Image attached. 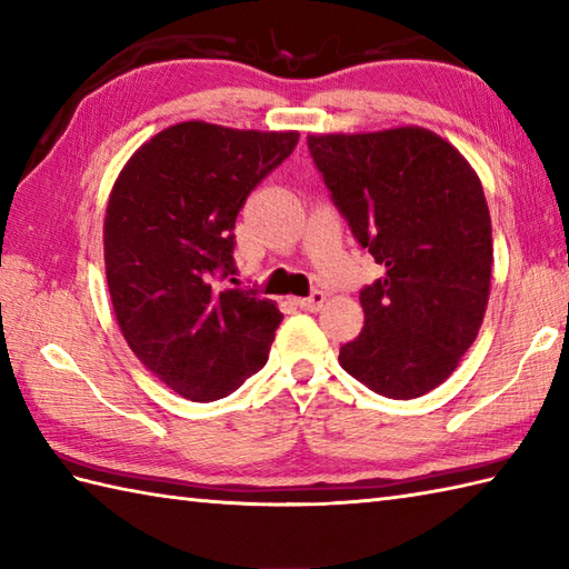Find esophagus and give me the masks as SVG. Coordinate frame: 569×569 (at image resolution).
<instances>
[{"label": "esophagus", "instance_id": "34e87169", "mask_svg": "<svg viewBox=\"0 0 569 569\" xmlns=\"http://www.w3.org/2000/svg\"><path fill=\"white\" fill-rule=\"evenodd\" d=\"M325 298H328V296H325L322 291H312L308 298H298V300H296V306H298V308H303V310L316 312V310H320V308H322Z\"/></svg>", "mask_w": 569, "mask_h": 569}]
</instances>
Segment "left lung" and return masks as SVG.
Here are the masks:
<instances>
[{
    "label": "left lung",
    "instance_id": "obj_1",
    "mask_svg": "<svg viewBox=\"0 0 569 569\" xmlns=\"http://www.w3.org/2000/svg\"><path fill=\"white\" fill-rule=\"evenodd\" d=\"M335 208L386 273L359 291L365 330L342 369L373 393L432 391L477 340L491 283V217L471 166L420 127L308 137Z\"/></svg>",
    "mask_w": 569,
    "mask_h": 569
}]
</instances>
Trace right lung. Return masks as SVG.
I'll return each instance as SVG.
<instances>
[{
    "mask_svg": "<svg viewBox=\"0 0 569 569\" xmlns=\"http://www.w3.org/2000/svg\"><path fill=\"white\" fill-rule=\"evenodd\" d=\"M296 143L298 131L183 122L117 178L104 217L114 316L141 365L190 401L229 396L269 359L281 310L220 283L237 273L239 210Z\"/></svg>",
    "mask_w": 569,
    "mask_h": 569,
    "instance_id": "right-lung-1",
    "label": "right lung"
}]
</instances>
